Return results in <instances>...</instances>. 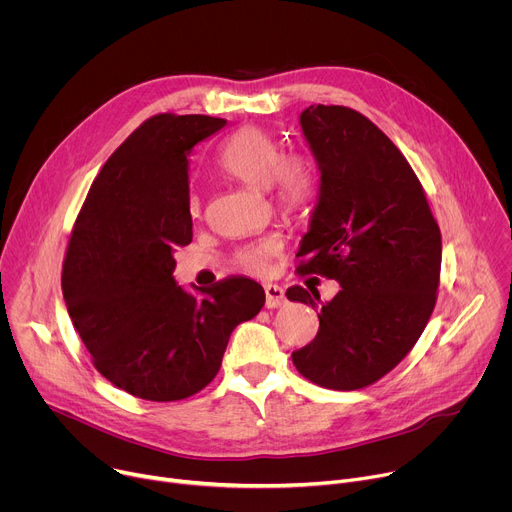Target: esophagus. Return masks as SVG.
Wrapping results in <instances>:
<instances>
[{"mask_svg":"<svg viewBox=\"0 0 512 512\" xmlns=\"http://www.w3.org/2000/svg\"><path fill=\"white\" fill-rule=\"evenodd\" d=\"M264 295H266V307L274 309V307H281L287 303L285 291L279 285H264Z\"/></svg>","mask_w":512,"mask_h":512,"instance_id":"34e87169","label":"esophagus"}]
</instances>
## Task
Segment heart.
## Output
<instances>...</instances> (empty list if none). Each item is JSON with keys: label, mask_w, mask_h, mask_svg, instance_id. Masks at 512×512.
Returning <instances> with one entry per match:
<instances>
[{"label": "heart", "mask_w": 512, "mask_h": 512, "mask_svg": "<svg viewBox=\"0 0 512 512\" xmlns=\"http://www.w3.org/2000/svg\"><path fill=\"white\" fill-rule=\"evenodd\" d=\"M217 168L246 186L268 188L277 207L289 215L305 213L320 190V172L311 155L303 151L283 153L281 143L258 127H244L233 133L217 153ZM192 217L203 213V199L196 190L188 194ZM283 250L277 233L264 235L235 254V262L246 272H264L270 260Z\"/></svg>", "instance_id": "1"}]
</instances>
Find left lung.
Wrapping results in <instances>:
<instances>
[{"label":"left lung","mask_w":512,"mask_h":512,"mask_svg":"<svg viewBox=\"0 0 512 512\" xmlns=\"http://www.w3.org/2000/svg\"><path fill=\"white\" fill-rule=\"evenodd\" d=\"M301 127L322 186L295 272L340 291L293 365L320 387L352 391L400 365L424 332L441 283V229L404 153L365 114L318 104L301 112ZM309 290L313 298L295 285L287 297L313 305L320 293Z\"/></svg>","instance_id":"1"}]
</instances>
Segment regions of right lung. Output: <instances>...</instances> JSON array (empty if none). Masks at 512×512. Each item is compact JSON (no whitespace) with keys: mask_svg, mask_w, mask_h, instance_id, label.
I'll use <instances>...</instances> for the list:
<instances>
[{"mask_svg":"<svg viewBox=\"0 0 512 512\" xmlns=\"http://www.w3.org/2000/svg\"><path fill=\"white\" fill-rule=\"evenodd\" d=\"M205 114L162 112L141 123L94 178L67 244L61 289L96 371L149 402H176L219 373L233 328L264 289L227 277L203 295L176 287L174 250L192 242V145L225 127Z\"/></svg>","mask_w":512,"mask_h":512,"instance_id":"1","label":"right lung"}]
</instances>
